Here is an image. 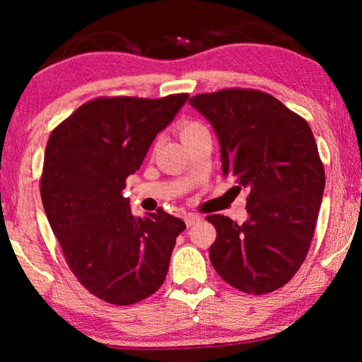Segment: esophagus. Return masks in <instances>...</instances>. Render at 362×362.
I'll use <instances>...</instances> for the list:
<instances>
[{
    "mask_svg": "<svg viewBox=\"0 0 362 362\" xmlns=\"http://www.w3.org/2000/svg\"><path fill=\"white\" fill-rule=\"evenodd\" d=\"M183 220H185V225L187 226H193L194 223L199 222L201 216H198V214H187V216L183 217Z\"/></svg>",
    "mask_w": 362,
    "mask_h": 362,
    "instance_id": "1",
    "label": "esophagus"
}]
</instances>
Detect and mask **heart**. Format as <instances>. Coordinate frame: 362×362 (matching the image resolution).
<instances>
[{
	"mask_svg": "<svg viewBox=\"0 0 362 362\" xmlns=\"http://www.w3.org/2000/svg\"><path fill=\"white\" fill-rule=\"evenodd\" d=\"M203 124L198 121H187L183 122V124L179 127V136H180V140H185L187 137L192 136V134H194L196 131L203 129Z\"/></svg>",
	"mask_w": 362,
	"mask_h": 362,
	"instance_id": "b5f03b06",
	"label": "heart"
}]
</instances>
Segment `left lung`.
Instances as JSON below:
<instances>
[{"instance_id": "left-lung-1", "label": "left lung", "mask_w": 362, "mask_h": 362, "mask_svg": "<svg viewBox=\"0 0 362 362\" xmlns=\"http://www.w3.org/2000/svg\"><path fill=\"white\" fill-rule=\"evenodd\" d=\"M216 129L225 177L249 189L247 222L214 214L209 249L225 283L262 296L289 283L308 254L326 175L308 122L276 97L231 88L188 100Z\"/></svg>"}]
</instances>
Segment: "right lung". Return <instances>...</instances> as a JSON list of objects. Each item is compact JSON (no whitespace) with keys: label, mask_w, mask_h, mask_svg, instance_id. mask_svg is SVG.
<instances>
[{"label":"right lung","mask_w":362,"mask_h":362,"mask_svg":"<svg viewBox=\"0 0 362 362\" xmlns=\"http://www.w3.org/2000/svg\"><path fill=\"white\" fill-rule=\"evenodd\" d=\"M187 99L188 94L99 97L49 136L42 206L66 265L103 302L137 303L166 279L185 222L161 207L148 217H134L122 189Z\"/></svg>","instance_id":"right-lung-1"}]
</instances>
